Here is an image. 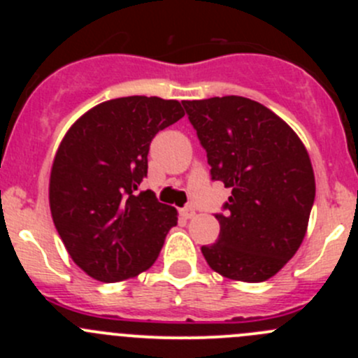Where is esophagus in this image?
<instances>
[{"label":"esophagus","instance_id":"esophagus-1","mask_svg":"<svg viewBox=\"0 0 358 358\" xmlns=\"http://www.w3.org/2000/svg\"><path fill=\"white\" fill-rule=\"evenodd\" d=\"M180 213H182V216H183V218H187V220H189V218H192L194 215H196V209H194L192 206H185V208H182V209H180Z\"/></svg>","mask_w":358,"mask_h":358}]
</instances>
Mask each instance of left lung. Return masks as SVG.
<instances>
[{
	"label": "left lung",
	"mask_w": 358,
	"mask_h": 358,
	"mask_svg": "<svg viewBox=\"0 0 358 358\" xmlns=\"http://www.w3.org/2000/svg\"><path fill=\"white\" fill-rule=\"evenodd\" d=\"M211 166L232 196L216 213L218 241L202 246L227 279L263 282L294 256L315 199V176L301 140L272 110L244 96L182 102Z\"/></svg>",
	"instance_id": "8db88e82"
}]
</instances>
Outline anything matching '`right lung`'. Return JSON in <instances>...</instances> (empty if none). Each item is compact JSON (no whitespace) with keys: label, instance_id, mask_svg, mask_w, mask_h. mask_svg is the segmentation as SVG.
I'll list each match as a JSON object with an SVG mask.
<instances>
[{"label":"right lung","instance_id":"obj_1","mask_svg":"<svg viewBox=\"0 0 358 358\" xmlns=\"http://www.w3.org/2000/svg\"><path fill=\"white\" fill-rule=\"evenodd\" d=\"M183 115L176 100L122 96L93 107L64 136L50 209L71 258L93 279L119 282L150 268L178 222L175 208L136 190L152 138Z\"/></svg>","mask_w":358,"mask_h":358}]
</instances>
